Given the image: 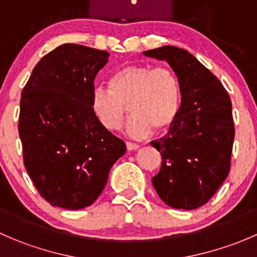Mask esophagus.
I'll list each match as a JSON object with an SVG mask.
<instances>
[{
	"label": "esophagus",
	"instance_id": "obj_1",
	"mask_svg": "<svg viewBox=\"0 0 257 257\" xmlns=\"http://www.w3.org/2000/svg\"><path fill=\"white\" fill-rule=\"evenodd\" d=\"M125 145H126V149H128V150H137L139 148L138 144L132 143V142H126Z\"/></svg>",
	"mask_w": 257,
	"mask_h": 257
}]
</instances>
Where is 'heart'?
Listing matches in <instances>:
<instances>
[{"label": "heart", "instance_id": "1", "mask_svg": "<svg viewBox=\"0 0 257 257\" xmlns=\"http://www.w3.org/2000/svg\"><path fill=\"white\" fill-rule=\"evenodd\" d=\"M109 87H97L92 93V107L104 128H120L129 110L134 113L126 125L132 138H144L153 129L165 133L177 123L180 82L168 67L125 66L110 77Z\"/></svg>", "mask_w": 257, "mask_h": 257}]
</instances>
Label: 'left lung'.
Here are the masks:
<instances>
[{
	"label": "left lung",
	"instance_id": "left-lung-1",
	"mask_svg": "<svg viewBox=\"0 0 257 257\" xmlns=\"http://www.w3.org/2000/svg\"><path fill=\"white\" fill-rule=\"evenodd\" d=\"M143 54L168 62L181 90L177 123L150 143L162 155L153 186L170 208H200L229 175L235 137L231 100L220 80L185 49L164 46Z\"/></svg>",
	"mask_w": 257,
	"mask_h": 257
}]
</instances>
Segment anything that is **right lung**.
Returning a JSON list of instances; mask_svg holds the SVG:
<instances>
[{"label": "right lung", "instance_id": "obj_1", "mask_svg": "<svg viewBox=\"0 0 257 257\" xmlns=\"http://www.w3.org/2000/svg\"><path fill=\"white\" fill-rule=\"evenodd\" d=\"M108 57L107 51L62 45L36 64L22 90L18 133L23 163L52 206L92 205L126 150L92 107L94 78Z\"/></svg>", "mask_w": 257, "mask_h": 257}]
</instances>
